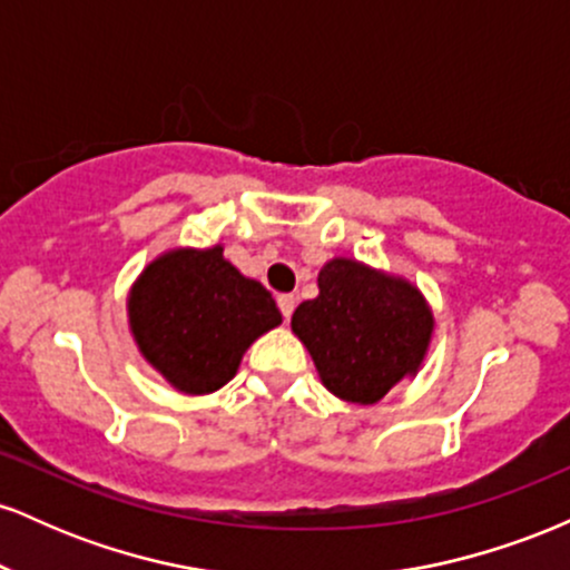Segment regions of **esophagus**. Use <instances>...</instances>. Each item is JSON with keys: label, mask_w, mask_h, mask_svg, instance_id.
<instances>
[{"label": "esophagus", "mask_w": 570, "mask_h": 570, "mask_svg": "<svg viewBox=\"0 0 570 570\" xmlns=\"http://www.w3.org/2000/svg\"><path fill=\"white\" fill-rule=\"evenodd\" d=\"M294 305H297V297H294V294H281L278 297V307H281V313H284V318L292 316Z\"/></svg>", "instance_id": "obj_1"}]
</instances>
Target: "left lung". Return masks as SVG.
<instances>
[{
	"label": "left lung",
	"instance_id": "1",
	"mask_svg": "<svg viewBox=\"0 0 570 570\" xmlns=\"http://www.w3.org/2000/svg\"><path fill=\"white\" fill-rule=\"evenodd\" d=\"M318 377L353 404H375L426 356L434 313L410 281L335 257L318 273V297L292 316Z\"/></svg>",
	"mask_w": 570,
	"mask_h": 570
}]
</instances>
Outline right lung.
I'll list each match as a JSON object with an SVG mask.
<instances>
[{
    "label": "right lung",
    "instance_id": "add662e5",
    "mask_svg": "<svg viewBox=\"0 0 570 570\" xmlns=\"http://www.w3.org/2000/svg\"><path fill=\"white\" fill-rule=\"evenodd\" d=\"M128 322L141 356L176 391L212 394L233 381L248 345L281 324V311L222 246L174 248L136 278Z\"/></svg>",
    "mask_w": 570,
    "mask_h": 570
}]
</instances>
